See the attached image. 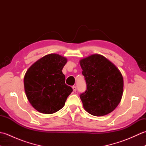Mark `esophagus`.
<instances>
[{
    "label": "esophagus",
    "instance_id": "obj_1",
    "mask_svg": "<svg viewBox=\"0 0 146 146\" xmlns=\"http://www.w3.org/2000/svg\"><path fill=\"white\" fill-rule=\"evenodd\" d=\"M72 88H73V91H74V92H76V87L75 86H73Z\"/></svg>",
    "mask_w": 146,
    "mask_h": 146
}]
</instances>
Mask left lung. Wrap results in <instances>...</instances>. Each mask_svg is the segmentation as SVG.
I'll return each mask as SVG.
<instances>
[{
    "instance_id": "1",
    "label": "left lung",
    "mask_w": 146,
    "mask_h": 146,
    "mask_svg": "<svg viewBox=\"0 0 146 146\" xmlns=\"http://www.w3.org/2000/svg\"><path fill=\"white\" fill-rule=\"evenodd\" d=\"M82 75L86 84L80 95L83 107L95 116L111 112L121 100L123 80L115 65L100 54H92L80 60Z\"/></svg>"
}]
</instances>
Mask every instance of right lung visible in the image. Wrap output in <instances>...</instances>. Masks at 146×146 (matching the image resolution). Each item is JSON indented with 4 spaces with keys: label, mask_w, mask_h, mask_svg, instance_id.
<instances>
[{
    "label": "right lung",
    "mask_w": 146,
    "mask_h": 146,
    "mask_svg": "<svg viewBox=\"0 0 146 146\" xmlns=\"http://www.w3.org/2000/svg\"><path fill=\"white\" fill-rule=\"evenodd\" d=\"M64 57L49 54L37 61L27 71L24 89L30 104L41 113L51 114L64 107L73 89L65 83L62 72Z\"/></svg>",
    "instance_id": "1"
}]
</instances>
